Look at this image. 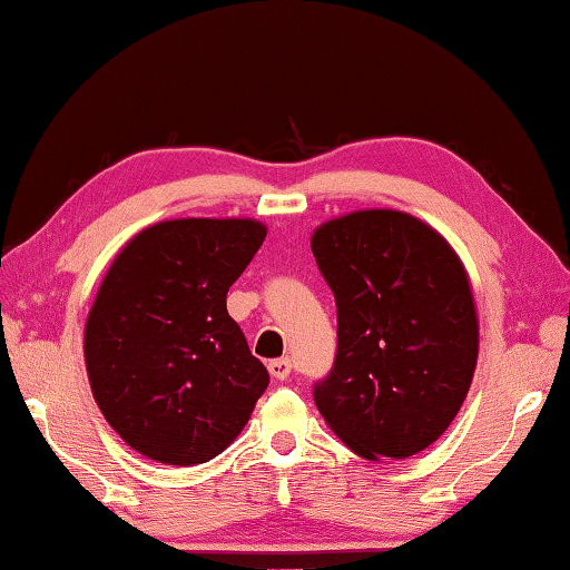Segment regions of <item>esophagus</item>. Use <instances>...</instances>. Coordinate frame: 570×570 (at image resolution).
Instances as JSON below:
<instances>
[{
    "label": "esophagus",
    "instance_id": "obj_1",
    "mask_svg": "<svg viewBox=\"0 0 570 570\" xmlns=\"http://www.w3.org/2000/svg\"><path fill=\"white\" fill-rule=\"evenodd\" d=\"M267 371L275 377V381H287L293 373V361L291 357H275V361L267 363Z\"/></svg>",
    "mask_w": 570,
    "mask_h": 570
}]
</instances>
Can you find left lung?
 Returning <instances> with one entry per match:
<instances>
[{
  "label": "left lung",
  "instance_id": "obj_1",
  "mask_svg": "<svg viewBox=\"0 0 570 570\" xmlns=\"http://www.w3.org/2000/svg\"><path fill=\"white\" fill-rule=\"evenodd\" d=\"M313 255L337 307L321 415L363 458H407L445 433L478 361L468 275L451 245L395 209L317 227Z\"/></svg>",
  "mask_w": 570,
  "mask_h": 570
}]
</instances>
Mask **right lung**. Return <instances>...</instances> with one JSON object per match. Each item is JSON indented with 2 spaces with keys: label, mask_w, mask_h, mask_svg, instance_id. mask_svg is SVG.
<instances>
[{
  "label": "right lung",
  "mask_w": 570,
  "mask_h": 570,
  "mask_svg": "<svg viewBox=\"0 0 570 570\" xmlns=\"http://www.w3.org/2000/svg\"><path fill=\"white\" fill-rule=\"evenodd\" d=\"M263 239L255 219H167L109 267L85 361L99 411L137 453L207 463L245 428L269 375L227 315V291Z\"/></svg>",
  "instance_id": "obj_1"
}]
</instances>
